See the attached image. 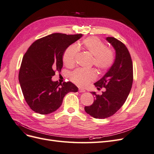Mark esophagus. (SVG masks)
<instances>
[{
	"label": "esophagus",
	"mask_w": 154,
	"mask_h": 154,
	"mask_svg": "<svg viewBox=\"0 0 154 154\" xmlns=\"http://www.w3.org/2000/svg\"><path fill=\"white\" fill-rule=\"evenodd\" d=\"M79 92H85V90L83 89V88H79Z\"/></svg>",
	"instance_id": "obj_1"
}]
</instances>
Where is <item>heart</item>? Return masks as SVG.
<instances>
[{
    "label": "heart",
    "mask_w": 154,
    "mask_h": 154,
    "mask_svg": "<svg viewBox=\"0 0 154 154\" xmlns=\"http://www.w3.org/2000/svg\"><path fill=\"white\" fill-rule=\"evenodd\" d=\"M80 47L92 55V62L101 71L109 69L114 63V53L112 49L106 47V45L96 36H89L83 39ZM78 52L76 45H71L64 51L63 62L66 66L71 67L75 62V57ZM94 69H79L74 71L71 75V80L80 87H85L96 78Z\"/></svg>",
    "instance_id": "heart-1"
}]
</instances>
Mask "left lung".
Segmentation results:
<instances>
[{"label": "left lung", "mask_w": 154, "mask_h": 154, "mask_svg": "<svg viewBox=\"0 0 154 154\" xmlns=\"http://www.w3.org/2000/svg\"><path fill=\"white\" fill-rule=\"evenodd\" d=\"M106 40L115 50V60L105 75L94 83L97 89L104 87L106 90L101 95L91 92L95 100L91 105L85 106L86 112L97 119L109 118L123 106L133 82V65L128 49L114 37Z\"/></svg>", "instance_id": "1"}]
</instances>
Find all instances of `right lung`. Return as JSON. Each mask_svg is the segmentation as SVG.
Listing matches in <instances>:
<instances>
[{"mask_svg":"<svg viewBox=\"0 0 154 154\" xmlns=\"http://www.w3.org/2000/svg\"><path fill=\"white\" fill-rule=\"evenodd\" d=\"M82 34L53 33L36 40L22 58L18 80L27 105L35 112L49 114L61 106L64 96L78 92L71 82H53L56 71H61L63 54Z\"/></svg>","mask_w":154,"mask_h":154,"instance_id":"add662e5","label":"right lung"}]
</instances>
